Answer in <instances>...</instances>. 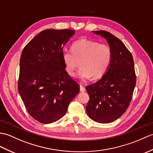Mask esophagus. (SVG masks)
Returning a JSON list of instances; mask_svg holds the SVG:
<instances>
[{
  "label": "esophagus",
  "instance_id": "obj_1",
  "mask_svg": "<svg viewBox=\"0 0 153 153\" xmlns=\"http://www.w3.org/2000/svg\"><path fill=\"white\" fill-rule=\"evenodd\" d=\"M80 91L81 92H85V91H86V89H85V87L82 84H80Z\"/></svg>",
  "mask_w": 153,
  "mask_h": 153
}]
</instances>
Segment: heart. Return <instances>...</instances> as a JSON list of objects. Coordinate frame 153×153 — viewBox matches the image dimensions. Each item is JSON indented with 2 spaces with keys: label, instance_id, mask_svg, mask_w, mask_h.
<instances>
[{
  "label": "heart",
  "instance_id": "1",
  "mask_svg": "<svg viewBox=\"0 0 153 153\" xmlns=\"http://www.w3.org/2000/svg\"><path fill=\"white\" fill-rule=\"evenodd\" d=\"M65 69L70 76L76 75L80 62L78 77L86 80L91 76L98 79L105 73L111 59V49L106 44L80 39L72 44L71 51H65L62 54Z\"/></svg>",
  "mask_w": 153,
  "mask_h": 153
}]
</instances>
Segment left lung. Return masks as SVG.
Returning <instances> with one entry per match:
<instances>
[{
	"label": "left lung",
	"instance_id": "8db88e82",
	"mask_svg": "<svg viewBox=\"0 0 153 153\" xmlns=\"http://www.w3.org/2000/svg\"><path fill=\"white\" fill-rule=\"evenodd\" d=\"M111 49L109 68L100 80L86 87L89 100L86 111L99 123L115 121L125 113L132 100L136 83L132 55L118 38L109 32L97 30Z\"/></svg>",
	"mask_w": 153,
	"mask_h": 153
}]
</instances>
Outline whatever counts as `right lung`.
I'll use <instances>...</instances> for the list:
<instances>
[{"label":"right lung","instance_id":"right-lung-1","mask_svg":"<svg viewBox=\"0 0 153 153\" xmlns=\"http://www.w3.org/2000/svg\"><path fill=\"white\" fill-rule=\"evenodd\" d=\"M74 34L70 29L44 30L21 53L18 91L28 113L41 123L61 119L79 92V84L65 70L62 57L64 45Z\"/></svg>","mask_w":153,"mask_h":153}]
</instances>
